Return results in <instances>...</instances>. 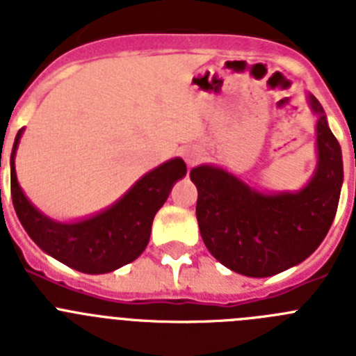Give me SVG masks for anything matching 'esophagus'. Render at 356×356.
Returning <instances> with one entry per match:
<instances>
[{
    "label": "esophagus",
    "instance_id": "obj_1",
    "mask_svg": "<svg viewBox=\"0 0 356 356\" xmlns=\"http://www.w3.org/2000/svg\"><path fill=\"white\" fill-rule=\"evenodd\" d=\"M184 159L187 162L188 168L197 165L203 160V149L200 146H188L184 149Z\"/></svg>",
    "mask_w": 356,
    "mask_h": 356
}]
</instances>
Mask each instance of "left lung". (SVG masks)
Here are the masks:
<instances>
[{"mask_svg":"<svg viewBox=\"0 0 356 356\" xmlns=\"http://www.w3.org/2000/svg\"><path fill=\"white\" fill-rule=\"evenodd\" d=\"M308 99L317 114V168L301 191L264 194L221 168L191 171L201 238L213 259L238 275L266 278L303 262L319 248L337 212L342 151L321 103L312 94Z\"/></svg>","mask_w":356,"mask_h":356,"instance_id":"left-lung-1","label":"left lung"}]
</instances>
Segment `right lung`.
Instances as JSON below:
<instances>
[{"instance_id":"1","label":"right lung","mask_w":356,"mask_h":356,"mask_svg":"<svg viewBox=\"0 0 356 356\" xmlns=\"http://www.w3.org/2000/svg\"><path fill=\"white\" fill-rule=\"evenodd\" d=\"M21 135L23 130L15 135L10 155V193L19 221L44 253L87 275H103L134 262L146 250L153 217L172 185L187 175L184 160H168L144 175L110 209L76 222H58L40 213L19 187L14 159Z\"/></svg>"}]
</instances>
